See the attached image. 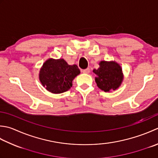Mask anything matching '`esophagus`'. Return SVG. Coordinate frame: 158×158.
Segmentation results:
<instances>
[{"mask_svg":"<svg viewBox=\"0 0 158 158\" xmlns=\"http://www.w3.org/2000/svg\"><path fill=\"white\" fill-rule=\"evenodd\" d=\"M89 71H90V70H89V68H88V69H84V70H82V72L83 73H85V74L89 73Z\"/></svg>","mask_w":158,"mask_h":158,"instance_id":"obj_1","label":"esophagus"}]
</instances>
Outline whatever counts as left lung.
Segmentation results:
<instances>
[{"instance_id": "8db88e82", "label": "left lung", "mask_w": 158, "mask_h": 158, "mask_svg": "<svg viewBox=\"0 0 158 158\" xmlns=\"http://www.w3.org/2000/svg\"><path fill=\"white\" fill-rule=\"evenodd\" d=\"M99 66L97 70H93L97 75L95 81L98 87L105 92L118 88L123 81L122 69L119 65L115 61H102Z\"/></svg>"}]
</instances>
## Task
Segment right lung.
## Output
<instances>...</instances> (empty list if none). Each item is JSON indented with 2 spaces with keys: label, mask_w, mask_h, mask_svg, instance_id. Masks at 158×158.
<instances>
[{
  "label": "right lung",
  "mask_w": 158,
  "mask_h": 158,
  "mask_svg": "<svg viewBox=\"0 0 158 158\" xmlns=\"http://www.w3.org/2000/svg\"><path fill=\"white\" fill-rule=\"evenodd\" d=\"M79 73L75 64L70 66L63 59H49L40 69V80L48 91L60 94L72 87L73 80Z\"/></svg>",
  "instance_id": "add662e5"
}]
</instances>
